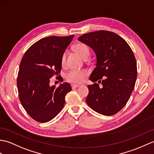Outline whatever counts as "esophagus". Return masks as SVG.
Wrapping results in <instances>:
<instances>
[{
	"label": "esophagus",
	"mask_w": 154,
	"mask_h": 154,
	"mask_svg": "<svg viewBox=\"0 0 154 154\" xmlns=\"http://www.w3.org/2000/svg\"><path fill=\"white\" fill-rule=\"evenodd\" d=\"M79 87V85H75V84H71V88H72L73 89L74 88H76L77 87Z\"/></svg>",
	"instance_id": "34e87169"
}]
</instances>
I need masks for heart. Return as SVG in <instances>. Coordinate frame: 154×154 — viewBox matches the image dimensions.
I'll list each match as a JSON object with an SVG mask.
<instances>
[{
  "instance_id": "1",
  "label": "heart",
  "mask_w": 154,
  "mask_h": 154,
  "mask_svg": "<svg viewBox=\"0 0 154 154\" xmlns=\"http://www.w3.org/2000/svg\"><path fill=\"white\" fill-rule=\"evenodd\" d=\"M73 48L79 55L83 59H87L90 56V51L88 46L83 43H77L74 45ZM66 54L64 52L61 57V64L62 66L66 65ZM87 71L85 69H73L70 71L66 75V78L67 81L72 83H81L87 75Z\"/></svg>"
}]
</instances>
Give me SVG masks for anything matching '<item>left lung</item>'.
Wrapping results in <instances>:
<instances>
[{
  "mask_svg": "<svg viewBox=\"0 0 154 154\" xmlns=\"http://www.w3.org/2000/svg\"><path fill=\"white\" fill-rule=\"evenodd\" d=\"M93 50L96 67L88 86L87 104L96 112L112 116L126 105L134 90L137 77V62L133 51L124 39L113 32L98 31L78 38Z\"/></svg>",
  "mask_w": 154,
  "mask_h": 154,
  "instance_id": "obj_1",
  "label": "left lung"
}]
</instances>
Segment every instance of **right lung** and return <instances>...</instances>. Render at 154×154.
I'll list each match as a JSON object with an SVG mask.
<instances>
[{"mask_svg": "<svg viewBox=\"0 0 154 154\" xmlns=\"http://www.w3.org/2000/svg\"><path fill=\"white\" fill-rule=\"evenodd\" d=\"M69 37L51 36L31 46L21 59L17 87L23 108L35 121L46 123L62 111L65 96L71 91L68 83L50 86V79L62 70L61 57L72 41Z\"/></svg>", "mask_w": 154, "mask_h": 154, "instance_id": "1", "label": "right lung"}]
</instances>
